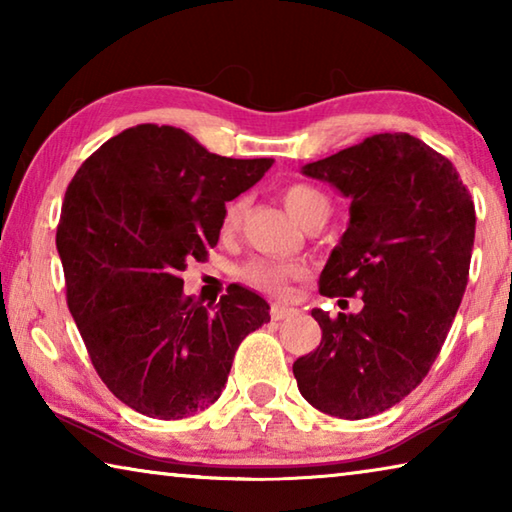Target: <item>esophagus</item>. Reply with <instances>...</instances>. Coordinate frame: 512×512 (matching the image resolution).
Returning a JSON list of instances; mask_svg holds the SVG:
<instances>
[{"instance_id":"1","label":"esophagus","mask_w":512,"mask_h":512,"mask_svg":"<svg viewBox=\"0 0 512 512\" xmlns=\"http://www.w3.org/2000/svg\"><path fill=\"white\" fill-rule=\"evenodd\" d=\"M291 316H296V309L277 305V302H273V305H271V318L273 320H284V318H291Z\"/></svg>"}]
</instances>
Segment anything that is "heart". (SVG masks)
<instances>
[{
  "mask_svg": "<svg viewBox=\"0 0 512 512\" xmlns=\"http://www.w3.org/2000/svg\"><path fill=\"white\" fill-rule=\"evenodd\" d=\"M282 201L287 205V210L291 212L293 219H298L300 223H305L307 219H311V216L320 212L329 214V198L320 192V189L305 183H293L289 187H284ZM241 214H244V201H241V198L230 201L223 210L221 228L225 232L235 230L241 221ZM300 273H302L300 266L296 264L277 262V259H266V257L248 259V262L241 264L237 271L241 282H246L259 291L273 293V296H284L289 282L296 280Z\"/></svg>",
  "mask_w": 512,
  "mask_h": 512,
  "instance_id": "heart-1",
  "label": "heart"
}]
</instances>
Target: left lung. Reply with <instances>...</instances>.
<instances>
[{"label":"left lung","instance_id":"1","mask_svg":"<svg viewBox=\"0 0 512 512\" xmlns=\"http://www.w3.org/2000/svg\"><path fill=\"white\" fill-rule=\"evenodd\" d=\"M352 198L350 225L318 280L320 296H361L329 318L293 363L318 411L361 420L391 409L427 377L470 277L474 203L445 155L409 133H379L302 167Z\"/></svg>","mask_w":512,"mask_h":512}]
</instances>
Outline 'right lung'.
Masks as SVG:
<instances>
[{
	"label": "right lung",
	"instance_id": "add662e5",
	"mask_svg": "<svg viewBox=\"0 0 512 512\" xmlns=\"http://www.w3.org/2000/svg\"><path fill=\"white\" fill-rule=\"evenodd\" d=\"M271 164L140 124L101 144L69 183L56 232L67 307L101 381L137 413L178 420L207 409L239 343L271 320L266 300L239 284L203 307L180 277L216 246L225 203Z\"/></svg>",
	"mask_w": 512,
	"mask_h": 512
}]
</instances>
